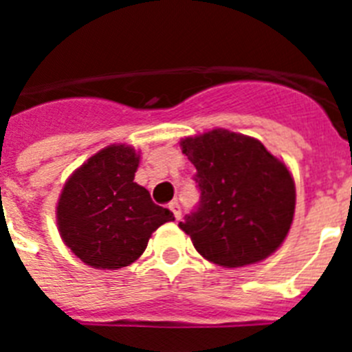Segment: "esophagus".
Masks as SVG:
<instances>
[{
    "instance_id": "34e87169",
    "label": "esophagus",
    "mask_w": 352,
    "mask_h": 352,
    "mask_svg": "<svg viewBox=\"0 0 352 352\" xmlns=\"http://www.w3.org/2000/svg\"><path fill=\"white\" fill-rule=\"evenodd\" d=\"M169 210L173 211L174 219H176V220L182 219V206H179V204H178V201H174V203H170L169 204Z\"/></svg>"
}]
</instances>
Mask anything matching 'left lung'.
I'll return each instance as SVG.
<instances>
[{"label": "left lung", "mask_w": 352, "mask_h": 352, "mask_svg": "<svg viewBox=\"0 0 352 352\" xmlns=\"http://www.w3.org/2000/svg\"><path fill=\"white\" fill-rule=\"evenodd\" d=\"M183 153L195 166L201 192L179 227L211 263L239 268L272 256L291 229L296 188L263 142L229 130L185 138Z\"/></svg>", "instance_id": "1"}]
</instances>
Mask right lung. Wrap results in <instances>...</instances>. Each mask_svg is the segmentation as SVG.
<instances>
[{
	"label": "right lung",
	"mask_w": 352,
	"mask_h": 352,
	"mask_svg": "<svg viewBox=\"0 0 352 352\" xmlns=\"http://www.w3.org/2000/svg\"><path fill=\"white\" fill-rule=\"evenodd\" d=\"M139 155L113 144L88 158L65 183L56 217L65 245L93 268L118 270L142 256L162 223L174 220L133 182Z\"/></svg>",
	"instance_id": "add662e5"
}]
</instances>
